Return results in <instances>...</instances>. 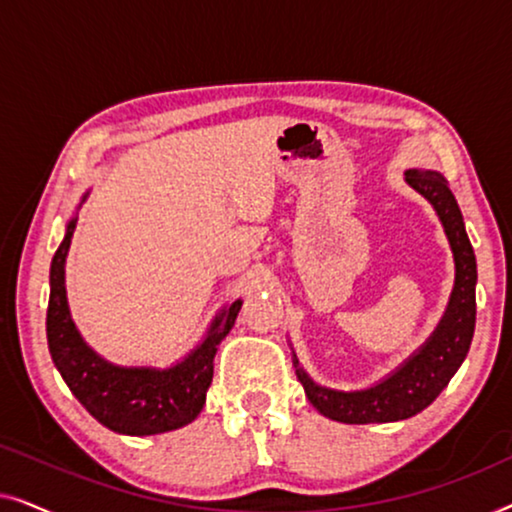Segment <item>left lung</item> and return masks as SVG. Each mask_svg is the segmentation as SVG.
<instances>
[{
	"mask_svg": "<svg viewBox=\"0 0 512 512\" xmlns=\"http://www.w3.org/2000/svg\"><path fill=\"white\" fill-rule=\"evenodd\" d=\"M405 181L436 207L447 240L452 244L457 279H454L450 307L431 340L405 366L373 389L352 391V394L324 389L314 384L303 368H298V359H293L298 380L305 387L310 403L321 415L331 417L335 422L384 424L417 415L426 405L436 401V396L447 387L471 347L478 270H475V254L464 230L459 205L443 174L410 170L405 172Z\"/></svg>",
	"mask_w": 512,
	"mask_h": 512,
	"instance_id": "1",
	"label": "left lung"
}]
</instances>
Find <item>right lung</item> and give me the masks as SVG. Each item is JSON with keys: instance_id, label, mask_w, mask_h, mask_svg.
<instances>
[{"instance_id": "right-lung-1", "label": "right lung", "mask_w": 512, "mask_h": 512, "mask_svg": "<svg viewBox=\"0 0 512 512\" xmlns=\"http://www.w3.org/2000/svg\"><path fill=\"white\" fill-rule=\"evenodd\" d=\"M76 219L51 263V298L46 312V338L55 368L79 403L97 422L125 436H153L193 422L205 405L212 384L214 354L235 324L242 300L226 307L212 324L205 342L170 370L118 368L100 359L76 333L67 310L65 258Z\"/></svg>"}]
</instances>
